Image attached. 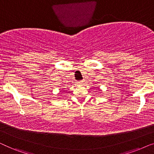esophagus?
Returning <instances> with one entry per match:
<instances>
[{
  "instance_id": "esophagus-1",
  "label": "esophagus",
  "mask_w": 154,
  "mask_h": 154,
  "mask_svg": "<svg viewBox=\"0 0 154 154\" xmlns=\"http://www.w3.org/2000/svg\"><path fill=\"white\" fill-rule=\"evenodd\" d=\"M84 82H85V81H84L83 80H82V81H80L78 82V83H79V84H81V85H82V84L84 83Z\"/></svg>"
}]
</instances>
